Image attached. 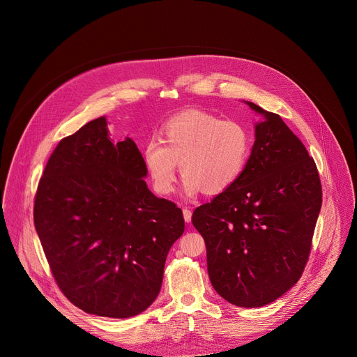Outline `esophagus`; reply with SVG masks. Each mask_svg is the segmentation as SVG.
Wrapping results in <instances>:
<instances>
[{
  "mask_svg": "<svg viewBox=\"0 0 357 357\" xmlns=\"http://www.w3.org/2000/svg\"><path fill=\"white\" fill-rule=\"evenodd\" d=\"M183 214H184V220L185 222H191V218H192V211L188 210V208H183Z\"/></svg>",
  "mask_w": 357,
  "mask_h": 357,
  "instance_id": "1",
  "label": "esophagus"
}]
</instances>
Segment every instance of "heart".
Masks as SVG:
<instances>
[{"mask_svg": "<svg viewBox=\"0 0 357 357\" xmlns=\"http://www.w3.org/2000/svg\"><path fill=\"white\" fill-rule=\"evenodd\" d=\"M252 147L253 136L245 123L190 109L170 118L162 128V140H149L143 156L156 192L167 195L174 190L180 163L185 195L202 190L215 195L242 177Z\"/></svg>", "mask_w": 357, "mask_h": 357, "instance_id": "1", "label": "heart"}]
</instances>
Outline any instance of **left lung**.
<instances>
[{"instance_id": "left-lung-1", "label": "left lung", "mask_w": 357, "mask_h": 357, "mask_svg": "<svg viewBox=\"0 0 357 357\" xmlns=\"http://www.w3.org/2000/svg\"><path fill=\"white\" fill-rule=\"evenodd\" d=\"M262 116L242 177L195 208L214 290L241 307L268 305L301 278L321 207L314 160L283 119L252 102Z\"/></svg>"}]
</instances>
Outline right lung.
<instances>
[{"label":"right lung","instance_id":"1","mask_svg":"<svg viewBox=\"0 0 357 357\" xmlns=\"http://www.w3.org/2000/svg\"><path fill=\"white\" fill-rule=\"evenodd\" d=\"M144 177L136 143L112 144L105 116L63 139L45 166L34 225L57 286L86 313L132 317L159 294L184 217Z\"/></svg>","mask_w":357,"mask_h":357}]
</instances>
